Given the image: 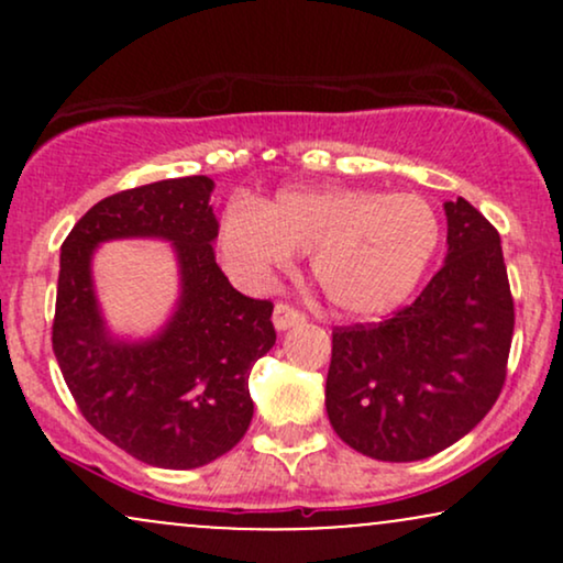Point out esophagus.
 Instances as JSON below:
<instances>
[{
	"label": "esophagus",
	"instance_id": "34e87169",
	"mask_svg": "<svg viewBox=\"0 0 563 563\" xmlns=\"http://www.w3.org/2000/svg\"><path fill=\"white\" fill-rule=\"evenodd\" d=\"M273 322H275L277 331H290V328L301 325L303 314L299 312V309L288 307V303H275V309H273Z\"/></svg>",
	"mask_w": 563,
	"mask_h": 563
}]
</instances>
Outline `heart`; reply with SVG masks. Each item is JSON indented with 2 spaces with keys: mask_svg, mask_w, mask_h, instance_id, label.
Returning <instances> with one entry per match:
<instances>
[{
  "mask_svg": "<svg viewBox=\"0 0 563 563\" xmlns=\"http://www.w3.org/2000/svg\"><path fill=\"white\" fill-rule=\"evenodd\" d=\"M437 211L410 192L371 187H301L232 206L219 222V254L243 286L260 288L312 254L309 269L335 314L378 318L405 303L434 262Z\"/></svg>",
  "mask_w": 563,
  "mask_h": 563,
  "instance_id": "b5f03b06",
  "label": "heart"
}]
</instances>
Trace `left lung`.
Listing matches in <instances>:
<instances>
[{"mask_svg": "<svg viewBox=\"0 0 563 563\" xmlns=\"http://www.w3.org/2000/svg\"><path fill=\"white\" fill-rule=\"evenodd\" d=\"M448 256L410 307L333 331L325 407L352 450L389 463L437 455L493 410L514 339L500 235L466 198L444 203Z\"/></svg>", "mask_w": 563, "mask_h": 563, "instance_id": "left-lung-1", "label": "left lung"}]
</instances>
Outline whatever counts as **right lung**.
Here are the masks:
<instances>
[{
  "label": "right lung",
  "mask_w": 563,
  "mask_h": 563,
  "mask_svg": "<svg viewBox=\"0 0 563 563\" xmlns=\"http://www.w3.org/2000/svg\"><path fill=\"white\" fill-rule=\"evenodd\" d=\"M214 179L179 177L100 200L60 249L53 352L81 416L115 448L156 468H198L241 442L254 418L249 373L275 344L273 303L249 299L219 269ZM147 236L173 245L180 296L145 340L115 336L93 290V251Z\"/></svg>",
  "instance_id": "1"
}]
</instances>
